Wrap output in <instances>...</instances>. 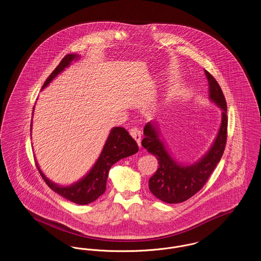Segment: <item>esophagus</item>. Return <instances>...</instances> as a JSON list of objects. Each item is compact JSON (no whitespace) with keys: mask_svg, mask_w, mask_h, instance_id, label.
<instances>
[{"mask_svg":"<svg viewBox=\"0 0 261 261\" xmlns=\"http://www.w3.org/2000/svg\"><path fill=\"white\" fill-rule=\"evenodd\" d=\"M129 133H130V135L132 136L133 139H135V141L138 143V145L140 146V144H141V136H142L140 129L137 128V127H133V128H131L129 130Z\"/></svg>","mask_w":261,"mask_h":261,"instance_id":"34e87169","label":"esophagus"}]
</instances>
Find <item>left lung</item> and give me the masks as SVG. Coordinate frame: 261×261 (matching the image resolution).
<instances>
[{"label":"left lung","mask_w":261,"mask_h":261,"mask_svg":"<svg viewBox=\"0 0 261 261\" xmlns=\"http://www.w3.org/2000/svg\"><path fill=\"white\" fill-rule=\"evenodd\" d=\"M210 85V98L222 110V121L211 149L201 160L191 165L175 162L159 137L154 125L147 123L142 146L155 155L159 168L149 180V191L158 199L167 203H179L192 198L204 186L220 162L227 142V103L223 92L215 78L204 70Z\"/></svg>","instance_id":"8db88e82"}]
</instances>
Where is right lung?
I'll list each match as a JSON object with an SVG mask.
<instances>
[{"label":"right lung","instance_id":"1","mask_svg":"<svg viewBox=\"0 0 261 261\" xmlns=\"http://www.w3.org/2000/svg\"><path fill=\"white\" fill-rule=\"evenodd\" d=\"M78 56L75 54L66 55L55 68V70L46 79L42 89L48 86L50 81L62 70L70 64L73 60H77ZM34 109V108H33ZM139 150L135 140L129 135V133L122 127L112 128L109 138L105 144L102 151L100 152L99 159L90 172L80 181L69 187H61L51 183L50 180L42 173L39 166L38 170L46 184L50 189L63 197L67 200H70L77 204H88L99 199L107 188V179L109 171L112 165L121 159L130 156L136 153Z\"/></svg>","mask_w":261,"mask_h":261}]
</instances>
